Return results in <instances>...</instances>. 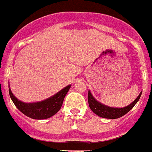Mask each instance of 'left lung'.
<instances>
[{"label":"left lung","mask_w":152,"mask_h":152,"mask_svg":"<svg viewBox=\"0 0 152 152\" xmlns=\"http://www.w3.org/2000/svg\"><path fill=\"white\" fill-rule=\"evenodd\" d=\"M141 94H142V92L139 93V96L136 97L135 100L132 103L128 104L127 106L122 108L110 107V106L102 104L93 97L90 90H88V104H89L91 110L94 113H96V115L104 118L116 119L119 118L125 115L126 113H127L135 105L136 103L139 102Z\"/></svg>","instance_id":"obj_1"}]
</instances>
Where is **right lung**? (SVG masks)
Masks as SVG:
<instances>
[{"mask_svg": "<svg viewBox=\"0 0 152 152\" xmlns=\"http://www.w3.org/2000/svg\"><path fill=\"white\" fill-rule=\"evenodd\" d=\"M70 88L71 85H67L59 92L56 93L55 95L50 96L49 98L45 99L41 102H31V103H26L18 100L13 94L10 89V85H9V93L13 104H15V106L23 114L30 118L42 120L52 117L61 109L65 96L68 90L70 89Z\"/></svg>", "mask_w": 152, "mask_h": 152, "instance_id": "add662e5", "label": "right lung"}]
</instances>
